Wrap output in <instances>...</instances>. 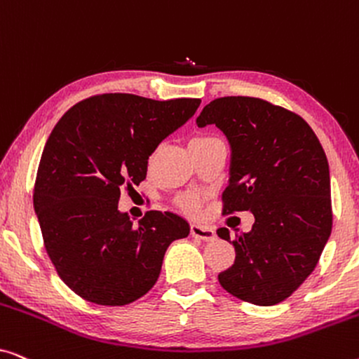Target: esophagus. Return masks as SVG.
<instances>
[{
    "mask_svg": "<svg viewBox=\"0 0 359 359\" xmlns=\"http://www.w3.org/2000/svg\"><path fill=\"white\" fill-rule=\"evenodd\" d=\"M191 235L201 240H214L215 238V230L205 224L193 222L191 224Z\"/></svg>",
    "mask_w": 359,
    "mask_h": 359,
    "instance_id": "34e87169",
    "label": "esophagus"
}]
</instances>
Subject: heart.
Instances as JSON below:
<instances>
[{"mask_svg":"<svg viewBox=\"0 0 359 359\" xmlns=\"http://www.w3.org/2000/svg\"><path fill=\"white\" fill-rule=\"evenodd\" d=\"M214 139H215V137H209V135L196 137V139L191 142V147L203 145V144H205V142H210V140H214ZM178 205L184 210L186 214H196L201 209V199L198 198V196L188 194V196H183V198L178 201Z\"/></svg>","mask_w":359,"mask_h":359,"instance_id":"obj_1","label":"heart"}]
</instances>
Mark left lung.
<instances>
[{
	"label": "left lung",
	"instance_id": "obj_1",
	"mask_svg": "<svg viewBox=\"0 0 359 359\" xmlns=\"http://www.w3.org/2000/svg\"><path fill=\"white\" fill-rule=\"evenodd\" d=\"M196 124H215L232 149L222 212L255 215L252 230L232 242L229 229H217L235 247L220 286L257 306L283 302L313 271L332 233L325 151L301 116L259 97H217Z\"/></svg>",
	"mask_w": 359,
	"mask_h": 359
}]
</instances>
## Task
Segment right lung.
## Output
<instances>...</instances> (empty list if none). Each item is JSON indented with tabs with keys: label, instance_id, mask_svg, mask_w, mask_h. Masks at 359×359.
I'll return each instance as SVG.
<instances>
[{
	"label": "right lung",
	"instance_id": "obj_1",
	"mask_svg": "<svg viewBox=\"0 0 359 359\" xmlns=\"http://www.w3.org/2000/svg\"><path fill=\"white\" fill-rule=\"evenodd\" d=\"M199 104L196 97L104 93L70 107L53 127L34 209L58 276L85 301L126 306L145 296L170 243L188 237L189 224L180 215L149 210L134 227L117 203L122 186L145 180L149 156Z\"/></svg>",
	"mask_w": 359,
	"mask_h": 359
}]
</instances>
